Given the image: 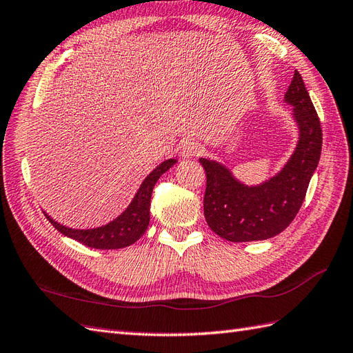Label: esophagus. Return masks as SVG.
<instances>
[{"instance_id": "34e87169", "label": "esophagus", "mask_w": 353, "mask_h": 353, "mask_svg": "<svg viewBox=\"0 0 353 353\" xmlns=\"http://www.w3.org/2000/svg\"><path fill=\"white\" fill-rule=\"evenodd\" d=\"M201 145L199 143H185L182 147V157L183 158H195V157H200L201 154Z\"/></svg>"}]
</instances>
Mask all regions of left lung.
<instances>
[{
    "mask_svg": "<svg viewBox=\"0 0 353 353\" xmlns=\"http://www.w3.org/2000/svg\"><path fill=\"white\" fill-rule=\"evenodd\" d=\"M284 99L294 106L299 141L276 176L259 186H247L224 165L200 158L208 179L204 216L212 232L225 241L251 242L274 237L290 225L304 203L311 176L321 159L322 128L298 70Z\"/></svg>",
    "mask_w": 353,
    "mask_h": 353,
    "instance_id": "left-lung-1",
    "label": "left lung"
}]
</instances>
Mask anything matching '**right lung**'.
<instances>
[{
	"label": "right lung",
	"mask_w": 353,
	"mask_h": 353,
	"mask_svg": "<svg viewBox=\"0 0 353 353\" xmlns=\"http://www.w3.org/2000/svg\"><path fill=\"white\" fill-rule=\"evenodd\" d=\"M176 162V159L163 161L161 165L154 168L152 173L144 179V182L139 186V190L135 194L132 203L129 204V208L123 212L119 218L111 221L110 224L92 228V230H75V228H69L55 223V221L46 214L45 216L60 233L81 242L85 245V247L96 250H119L129 247V245L137 242L139 237L144 234L147 227H149L150 199L153 188L157 185L158 179L165 173L167 170L173 167Z\"/></svg>",
	"instance_id": "1"
}]
</instances>
